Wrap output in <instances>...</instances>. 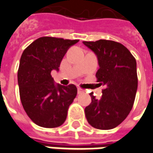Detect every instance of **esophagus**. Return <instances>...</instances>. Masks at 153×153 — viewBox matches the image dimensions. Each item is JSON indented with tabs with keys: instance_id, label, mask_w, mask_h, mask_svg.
<instances>
[{
	"instance_id": "34e87169",
	"label": "esophagus",
	"mask_w": 153,
	"mask_h": 153,
	"mask_svg": "<svg viewBox=\"0 0 153 153\" xmlns=\"http://www.w3.org/2000/svg\"><path fill=\"white\" fill-rule=\"evenodd\" d=\"M83 91H84L82 89V88H80V87L78 88V93H79V94H81V93H82Z\"/></svg>"
}]
</instances>
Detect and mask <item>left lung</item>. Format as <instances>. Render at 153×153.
<instances>
[{"instance_id": "left-lung-1", "label": "left lung", "mask_w": 153, "mask_h": 153, "mask_svg": "<svg viewBox=\"0 0 153 153\" xmlns=\"http://www.w3.org/2000/svg\"><path fill=\"white\" fill-rule=\"evenodd\" d=\"M83 44L97 55L100 69L96 79L105 87L100 100L90 94L91 103L85 108L86 118L93 128L112 129L127 118L133 107L138 86L136 58L115 41H84Z\"/></svg>"}]
</instances>
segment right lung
I'll list each match as a JSON object with an SVG mask.
<instances>
[{"mask_svg": "<svg viewBox=\"0 0 153 153\" xmlns=\"http://www.w3.org/2000/svg\"><path fill=\"white\" fill-rule=\"evenodd\" d=\"M79 40L42 37L23 51L17 71L20 99L24 110L37 125L57 128L65 122L77 87L55 85L51 71H58L66 51Z\"/></svg>", "mask_w": 153, "mask_h": 153, "instance_id": "right-lung-1", "label": "right lung"}]
</instances>
